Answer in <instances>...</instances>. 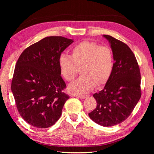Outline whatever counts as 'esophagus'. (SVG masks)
Returning <instances> with one entry per match:
<instances>
[{
    "mask_svg": "<svg viewBox=\"0 0 154 154\" xmlns=\"http://www.w3.org/2000/svg\"><path fill=\"white\" fill-rule=\"evenodd\" d=\"M88 96L87 95H82V94H79V95H78V97L80 98L81 99H85Z\"/></svg>",
    "mask_w": 154,
    "mask_h": 154,
    "instance_id": "1",
    "label": "esophagus"
}]
</instances>
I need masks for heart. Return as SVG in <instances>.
Returning a JSON list of instances; mask_svg holds the SVG:
<instances>
[{"label":"heart","instance_id":"1","mask_svg":"<svg viewBox=\"0 0 154 154\" xmlns=\"http://www.w3.org/2000/svg\"><path fill=\"white\" fill-rule=\"evenodd\" d=\"M58 63L61 75L68 81H73L81 69L82 75L68 86V91L84 94L94 85L99 87L108 82L113 71L114 58L109 48L83 41L71 49V57L61 54Z\"/></svg>","mask_w":154,"mask_h":154}]
</instances>
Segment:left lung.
<instances>
[{
    "label": "left lung",
    "instance_id": "left-lung-1",
    "mask_svg": "<svg viewBox=\"0 0 154 154\" xmlns=\"http://www.w3.org/2000/svg\"><path fill=\"white\" fill-rule=\"evenodd\" d=\"M112 49L114 68L104 89L93 94L97 107L89 116L103 126H112L128 117L141 97V75L134 54L128 45L103 35Z\"/></svg>",
    "mask_w": 154,
    "mask_h": 154
}]
</instances>
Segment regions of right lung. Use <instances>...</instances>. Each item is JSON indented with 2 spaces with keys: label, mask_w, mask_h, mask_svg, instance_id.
<instances>
[{
  "label": "right lung",
  "mask_w": 154,
  "mask_h": 154,
  "mask_svg": "<svg viewBox=\"0 0 154 154\" xmlns=\"http://www.w3.org/2000/svg\"><path fill=\"white\" fill-rule=\"evenodd\" d=\"M73 40L45 37L28 47L16 62L11 90L19 114L31 126L46 128L57 122L69 98L63 92L59 58Z\"/></svg>",
  "instance_id": "add662e5"
}]
</instances>
